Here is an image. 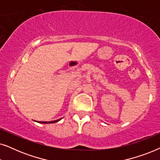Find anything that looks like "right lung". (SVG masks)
I'll return each instance as SVG.
<instances>
[{"label":"right lung","instance_id":"1","mask_svg":"<svg viewBox=\"0 0 160 160\" xmlns=\"http://www.w3.org/2000/svg\"><path fill=\"white\" fill-rule=\"evenodd\" d=\"M60 119H58V120H54V121H52V122H38V123H43V124H48V123H54V122H57L58 121H60Z\"/></svg>","mask_w":160,"mask_h":160}]
</instances>
